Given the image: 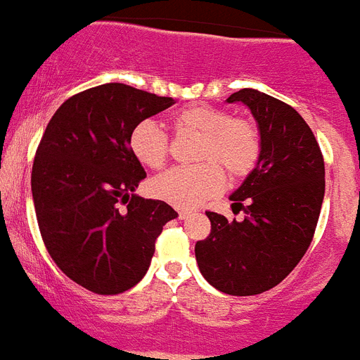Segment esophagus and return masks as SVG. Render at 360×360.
Returning <instances> with one entry per match:
<instances>
[{
    "label": "esophagus",
    "instance_id": "1",
    "mask_svg": "<svg viewBox=\"0 0 360 360\" xmlns=\"http://www.w3.org/2000/svg\"><path fill=\"white\" fill-rule=\"evenodd\" d=\"M177 216H179V220H186V218L190 216V212H186V210H179V212H177Z\"/></svg>",
    "mask_w": 360,
    "mask_h": 360
}]
</instances>
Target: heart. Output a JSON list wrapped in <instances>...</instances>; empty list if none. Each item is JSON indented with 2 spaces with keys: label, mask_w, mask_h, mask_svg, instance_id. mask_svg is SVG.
Instances as JSON below:
<instances>
[{
  "label": "heart",
  "mask_w": 360,
  "mask_h": 360,
  "mask_svg": "<svg viewBox=\"0 0 360 360\" xmlns=\"http://www.w3.org/2000/svg\"><path fill=\"white\" fill-rule=\"evenodd\" d=\"M177 136L198 134L190 168H172L150 181V194L179 209H192L220 194L231 179H244L255 170L262 153L261 131L251 120L231 116L214 105L195 103L172 116ZM129 151L140 165L162 168L168 159V134L151 120H142L129 133Z\"/></svg>",
  "instance_id": "heart-1"
}]
</instances>
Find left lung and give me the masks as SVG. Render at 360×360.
Masks as SVG:
<instances>
[{"mask_svg":"<svg viewBox=\"0 0 360 360\" xmlns=\"http://www.w3.org/2000/svg\"><path fill=\"white\" fill-rule=\"evenodd\" d=\"M255 116L262 153L231 195L242 221L207 210L210 233L195 242V261L210 285L229 296L270 290L302 261L316 231L323 192V155L311 127L290 105L253 89L227 98Z\"/></svg>","mask_w":360,"mask_h":360,"instance_id":"left-lung-1","label":"left lung"}]
</instances>
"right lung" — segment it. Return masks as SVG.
<instances>
[{
	"instance_id": "right-lung-1",
	"label": "right lung",
	"mask_w": 360,
	"mask_h": 360,
	"mask_svg": "<svg viewBox=\"0 0 360 360\" xmlns=\"http://www.w3.org/2000/svg\"><path fill=\"white\" fill-rule=\"evenodd\" d=\"M172 105L129 84H99L66 99L40 139L31 190L44 246L94 294L133 288L177 216L165 201L133 194L146 172L129 151L133 125Z\"/></svg>"
}]
</instances>
